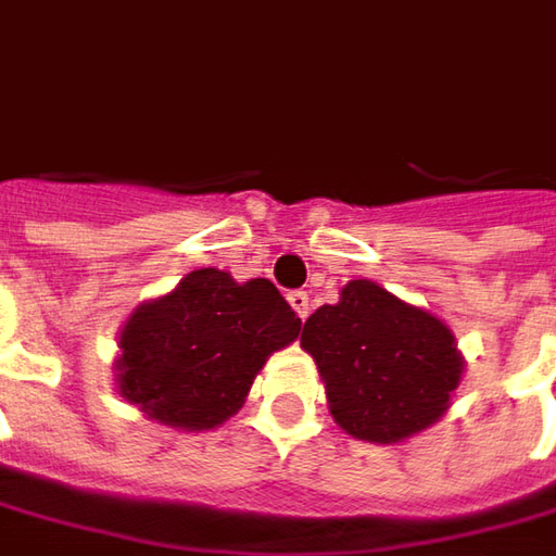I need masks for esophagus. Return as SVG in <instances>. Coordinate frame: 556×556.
<instances>
[{
    "label": "esophagus",
    "instance_id": "1",
    "mask_svg": "<svg viewBox=\"0 0 556 556\" xmlns=\"http://www.w3.org/2000/svg\"><path fill=\"white\" fill-rule=\"evenodd\" d=\"M289 304L295 307V314L299 317H307V311H311V302H307V292H289Z\"/></svg>",
    "mask_w": 556,
    "mask_h": 556
}]
</instances>
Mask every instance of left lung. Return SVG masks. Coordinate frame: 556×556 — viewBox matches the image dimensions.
I'll return each mask as SVG.
<instances>
[{"instance_id":"1","label":"left lung","mask_w":556,"mask_h":556,"mask_svg":"<svg viewBox=\"0 0 556 556\" xmlns=\"http://www.w3.org/2000/svg\"><path fill=\"white\" fill-rule=\"evenodd\" d=\"M302 349L317 361L336 422L382 445L439 420L464 370L439 317L370 279H351L339 304L307 317Z\"/></svg>"}]
</instances>
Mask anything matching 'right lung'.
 I'll use <instances>...</instances> for the list:
<instances>
[{
  "mask_svg": "<svg viewBox=\"0 0 556 556\" xmlns=\"http://www.w3.org/2000/svg\"><path fill=\"white\" fill-rule=\"evenodd\" d=\"M302 329L270 279L236 282L202 267L136 307L121 332L117 389L149 417L182 429H214L232 417L254 376Z\"/></svg>",
  "mask_w": 556,
  "mask_h": 556,
  "instance_id": "obj_1",
  "label": "right lung"
}]
</instances>
